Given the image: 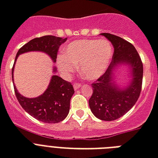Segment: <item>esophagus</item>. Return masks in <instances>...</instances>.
I'll list each match as a JSON object with an SVG mask.
<instances>
[{
	"instance_id": "34e87169",
	"label": "esophagus",
	"mask_w": 158,
	"mask_h": 158,
	"mask_svg": "<svg viewBox=\"0 0 158 158\" xmlns=\"http://www.w3.org/2000/svg\"><path fill=\"white\" fill-rule=\"evenodd\" d=\"M73 86H74V89H75V90H77V89H78V88H80L81 86V83L77 82V83H75L74 85H73Z\"/></svg>"
}]
</instances>
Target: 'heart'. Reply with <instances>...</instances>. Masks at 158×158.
<instances>
[{
    "mask_svg": "<svg viewBox=\"0 0 158 158\" xmlns=\"http://www.w3.org/2000/svg\"><path fill=\"white\" fill-rule=\"evenodd\" d=\"M112 55L113 48L106 40H77L66 47L64 54L57 57V66L62 73L69 74L79 64L81 73L95 80L106 72Z\"/></svg>",
    "mask_w": 158,
    "mask_h": 158,
    "instance_id": "1",
    "label": "heart"
}]
</instances>
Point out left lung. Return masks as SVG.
I'll return each mask as SVG.
<instances>
[{"mask_svg":"<svg viewBox=\"0 0 158 158\" xmlns=\"http://www.w3.org/2000/svg\"><path fill=\"white\" fill-rule=\"evenodd\" d=\"M101 35L112 43L114 51L108 68L91 84L93 93L89 106L96 117L112 121L122 117L138 101L142 90L143 67L139 52L131 43L109 33ZM118 63H127L132 69V82L123 91L116 88L111 81L113 67Z\"/></svg>","mask_w":158,"mask_h":158,"instance_id":"left-lung-1","label":"left lung"}]
</instances>
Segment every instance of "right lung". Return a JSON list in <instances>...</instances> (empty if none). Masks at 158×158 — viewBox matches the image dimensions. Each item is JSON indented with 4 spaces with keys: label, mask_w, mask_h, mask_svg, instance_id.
Listing matches in <instances>:
<instances>
[{
    "label": "right lung",
    "mask_w": 158,
    "mask_h": 158,
    "mask_svg": "<svg viewBox=\"0 0 158 158\" xmlns=\"http://www.w3.org/2000/svg\"><path fill=\"white\" fill-rule=\"evenodd\" d=\"M66 40L67 38L63 39L52 35L35 38L19 48L16 57L19 54L29 51H42L48 53L55 62L60 45ZM14 90L19 103L27 113L38 120L49 123H59L67 117L70 110V100L74 94L72 83L63 80L58 76H52L46 91L36 98L24 97L17 91L15 85Z\"/></svg>",
    "instance_id": "1"
}]
</instances>
